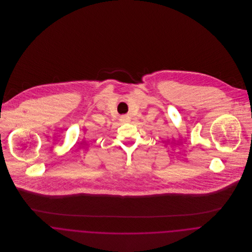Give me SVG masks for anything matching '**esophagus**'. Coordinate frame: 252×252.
I'll return each instance as SVG.
<instances>
[{"mask_svg":"<svg viewBox=\"0 0 252 252\" xmlns=\"http://www.w3.org/2000/svg\"><path fill=\"white\" fill-rule=\"evenodd\" d=\"M120 121L122 122H128L130 121V117L128 115H121L120 116Z\"/></svg>","mask_w":252,"mask_h":252,"instance_id":"obj_1","label":"esophagus"}]
</instances>
